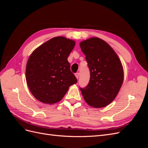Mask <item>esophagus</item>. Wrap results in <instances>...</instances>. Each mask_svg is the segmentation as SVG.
<instances>
[{
    "mask_svg": "<svg viewBox=\"0 0 148 148\" xmlns=\"http://www.w3.org/2000/svg\"><path fill=\"white\" fill-rule=\"evenodd\" d=\"M79 73H75V77H76V78H77V79H78V78H79Z\"/></svg>",
    "mask_w": 148,
    "mask_h": 148,
    "instance_id": "esophagus-1",
    "label": "esophagus"
}]
</instances>
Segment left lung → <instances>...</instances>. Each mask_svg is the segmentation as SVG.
<instances>
[{
  "label": "left lung",
  "mask_w": 148,
  "mask_h": 148,
  "mask_svg": "<svg viewBox=\"0 0 148 148\" xmlns=\"http://www.w3.org/2000/svg\"><path fill=\"white\" fill-rule=\"evenodd\" d=\"M90 70V79L80 88L84 101L95 108L109 105L117 96L123 82V69L119 56L108 43L94 37L79 43Z\"/></svg>",
  "instance_id": "1"
}]
</instances>
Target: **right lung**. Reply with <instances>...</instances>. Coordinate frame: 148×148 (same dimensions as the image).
<instances>
[{
	"label": "right lung",
	"mask_w": 148,
	"mask_h": 148,
	"mask_svg": "<svg viewBox=\"0 0 148 148\" xmlns=\"http://www.w3.org/2000/svg\"><path fill=\"white\" fill-rule=\"evenodd\" d=\"M75 45L73 40L53 38L36 48L26 67V83L36 99L53 104L62 99L69 87L77 83L67 60Z\"/></svg>",
	"instance_id": "right-lung-1"
}]
</instances>
